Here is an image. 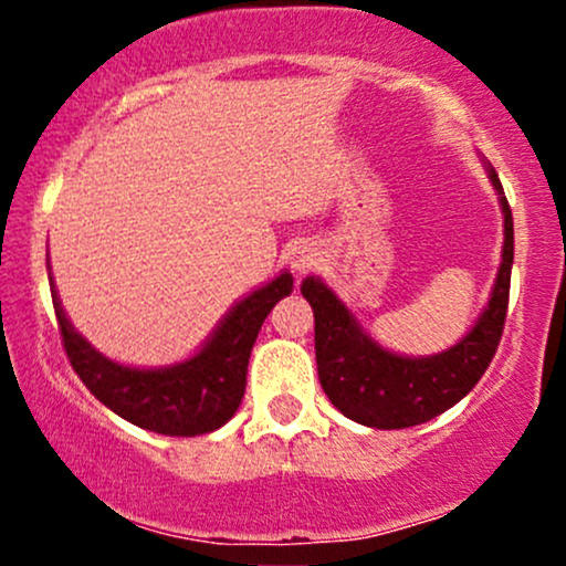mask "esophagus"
Wrapping results in <instances>:
<instances>
[{"instance_id": "1", "label": "esophagus", "mask_w": 566, "mask_h": 566, "mask_svg": "<svg viewBox=\"0 0 566 566\" xmlns=\"http://www.w3.org/2000/svg\"><path fill=\"white\" fill-rule=\"evenodd\" d=\"M314 265H316L314 247H297V250L292 252V269H295L297 274H305V271H311Z\"/></svg>"}]
</instances>
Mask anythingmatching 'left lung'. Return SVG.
I'll list each match as a JSON object with an SVG mask.
<instances>
[{
  "label": "left lung",
  "instance_id": "obj_1",
  "mask_svg": "<svg viewBox=\"0 0 566 566\" xmlns=\"http://www.w3.org/2000/svg\"><path fill=\"white\" fill-rule=\"evenodd\" d=\"M492 186L497 188L505 216V244L495 290L476 327L458 346L426 359H407L391 350H382L367 337L348 314V308L327 290L319 279L303 282V297L314 308L316 369L327 399L343 415L369 428L420 426L426 420L458 405L476 386L484 369L495 356L503 335L505 311L511 292L513 263V218L509 199L495 170H490Z\"/></svg>",
  "mask_w": 566,
  "mask_h": 566
}]
</instances>
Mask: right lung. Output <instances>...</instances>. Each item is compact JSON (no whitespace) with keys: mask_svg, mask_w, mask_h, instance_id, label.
Returning a JSON list of instances; mask_svg holds the SVG:
<instances>
[{"mask_svg":"<svg viewBox=\"0 0 566 566\" xmlns=\"http://www.w3.org/2000/svg\"><path fill=\"white\" fill-rule=\"evenodd\" d=\"M292 292V276L279 274L233 305L216 335L193 359L165 369H133L106 359L74 333L53 297L63 348L97 401L146 431L165 437H199L229 423L242 405L247 361L271 308Z\"/></svg>","mask_w":566,"mask_h":566,"instance_id":"right-lung-1","label":"right lung"}]
</instances>
